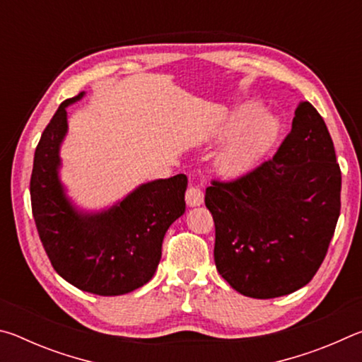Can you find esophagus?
Wrapping results in <instances>:
<instances>
[{
    "label": "esophagus",
    "mask_w": 362,
    "mask_h": 362,
    "mask_svg": "<svg viewBox=\"0 0 362 362\" xmlns=\"http://www.w3.org/2000/svg\"><path fill=\"white\" fill-rule=\"evenodd\" d=\"M185 201H187V204L189 207L201 206V204H203V201H204L203 189L198 188V187H194V185H189L187 188V193H185Z\"/></svg>",
    "instance_id": "1"
}]
</instances>
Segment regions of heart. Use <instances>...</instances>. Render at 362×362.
I'll return each mask as SVG.
<instances>
[{"label":"heart","instance_id":"heart-1","mask_svg":"<svg viewBox=\"0 0 362 362\" xmlns=\"http://www.w3.org/2000/svg\"><path fill=\"white\" fill-rule=\"evenodd\" d=\"M279 131V121L273 115L260 112L257 103H243L220 127V137L236 132L217 158L220 173L228 177L249 173L273 148Z\"/></svg>","mask_w":362,"mask_h":362}]
</instances>
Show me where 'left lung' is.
I'll use <instances>...</instances> for the list:
<instances>
[{
    "label": "left lung",
    "instance_id": "left-lung-1",
    "mask_svg": "<svg viewBox=\"0 0 362 362\" xmlns=\"http://www.w3.org/2000/svg\"><path fill=\"white\" fill-rule=\"evenodd\" d=\"M341 173L321 115L300 102L272 159L231 182L212 180L214 260L233 289L252 298L296 292L320 269L340 216Z\"/></svg>",
    "mask_w": 362,
    "mask_h": 362
}]
</instances>
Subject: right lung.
Segmentation results:
<instances>
[{
  "mask_svg": "<svg viewBox=\"0 0 362 362\" xmlns=\"http://www.w3.org/2000/svg\"><path fill=\"white\" fill-rule=\"evenodd\" d=\"M60 103L36 146L30 196L40 240L52 267L78 289L122 296L148 283L161 260L164 235L185 212L188 179L142 183L119 203L100 212L71 204L60 182V145L66 136V107Z\"/></svg>",
  "mask_w": 362,
  "mask_h": 362,
  "instance_id": "obj_1",
  "label": "right lung"
}]
</instances>
